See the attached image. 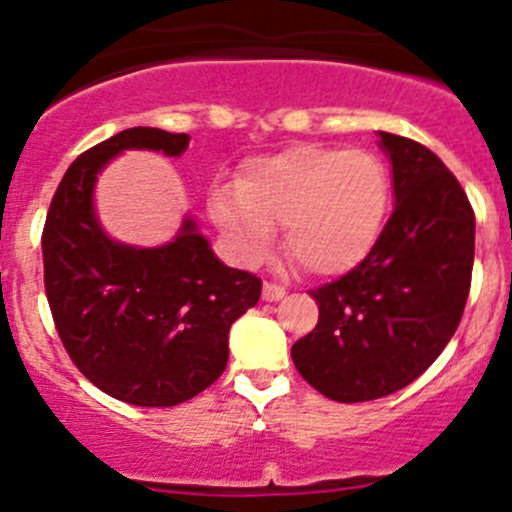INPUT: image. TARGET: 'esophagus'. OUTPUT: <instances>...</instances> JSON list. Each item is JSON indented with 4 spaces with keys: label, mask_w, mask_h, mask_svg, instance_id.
<instances>
[{
    "label": "esophagus",
    "mask_w": 512,
    "mask_h": 512,
    "mask_svg": "<svg viewBox=\"0 0 512 512\" xmlns=\"http://www.w3.org/2000/svg\"><path fill=\"white\" fill-rule=\"evenodd\" d=\"M287 294V289L282 285H275V282H265V287H262V299L265 302H277V299H282Z\"/></svg>",
    "instance_id": "34e87169"
}]
</instances>
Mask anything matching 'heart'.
Wrapping results in <instances>:
<instances>
[{
  "label": "heart",
  "mask_w": 512,
  "mask_h": 512,
  "mask_svg": "<svg viewBox=\"0 0 512 512\" xmlns=\"http://www.w3.org/2000/svg\"><path fill=\"white\" fill-rule=\"evenodd\" d=\"M389 173L361 148L294 146L250 158L237 185H218L208 213L245 265L265 260L275 225L289 255L312 275H344L379 242L389 213Z\"/></svg>",
  "instance_id": "obj_1"
}]
</instances>
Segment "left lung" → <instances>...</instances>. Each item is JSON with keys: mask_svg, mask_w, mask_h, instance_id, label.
<instances>
[{"mask_svg": "<svg viewBox=\"0 0 512 512\" xmlns=\"http://www.w3.org/2000/svg\"><path fill=\"white\" fill-rule=\"evenodd\" d=\"M396 205L374 250L312 289L319 322L294 342L309 386L356 404L409 386L443 352L471 292L476 215L456 175L411 138L379 131Z\"/></svg>", "mask_w": 512, "mask_h": 512, "instance_id": "8db88e82", "label": "left lung"}]
</instances>
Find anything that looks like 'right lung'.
Instances as JSON below:
<instances>
[{
	"mask_svg": "<svg viewBox=\"0 0 512 512\" xmlns=\"http://www.w3.org/2000/svg\"><path fill=\"white\" fill-rule=\"evenodd\" d=\"M188 133L126 128L81 153L61 178L44 232L51 317L76 369L118 401L175 406L215 384L232 322L255 307L262 280L232 270L185 220L163 247L108 240L94 213V183L126 148L180 156Z\"/></svg>",
	"mask_w": 512,
	"mask_h": 512,
	"instance_id": "add662e5",
	"label": "right lung"
}]
</instances>
